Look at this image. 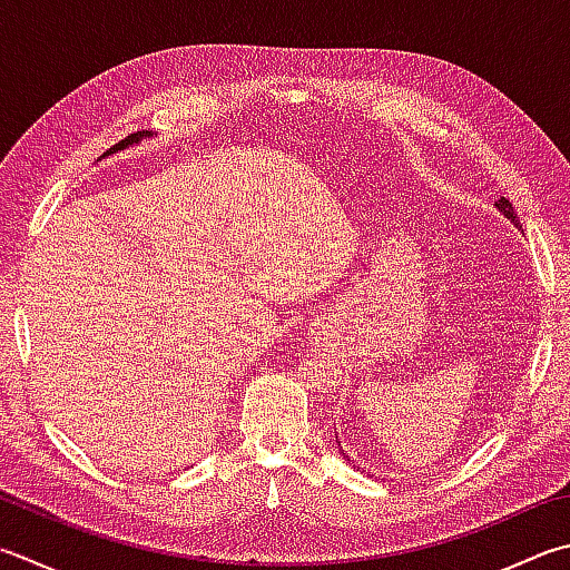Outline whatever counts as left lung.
<instances>
[{
  "mask_svg": "<svg viewBox=\"0 0 570 570\" xmlns=\"http://www.w3.org/2000/svg\"><path fill=\"white\" fill-rule=\"evenodd\" d=\"M497 208L503 213V216L517 223V210H513V206H511V203H509L507 198H499V200H497ZM340 452H342V449H340ZM342 454H345V452H342ZM347 461H350V459H347Z\"/></svg>",
  "mask_w": 570,
  "mask_h": 570,
  "instance_id": "left-lung-1",
  "label": "left lung"
}]
</instances>
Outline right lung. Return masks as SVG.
<instances>
[{"instance_id":"obj_1","label":"right lung","mask_w":570,"mask_h":570,"mask_svg":"<svg viewBox=\"0 0 570 570\" xmlns=\"http://www.w3.org/2000/svg\"><path fill=\"white\" fill-rule=\"evenodd\" d=\"M141 138H144V134H141V131H138V134H131V136H126L124 141H118L114 148H109V151H121V148H126L128 144H136V141H141Z\"/></svg>"}]
</instances>
